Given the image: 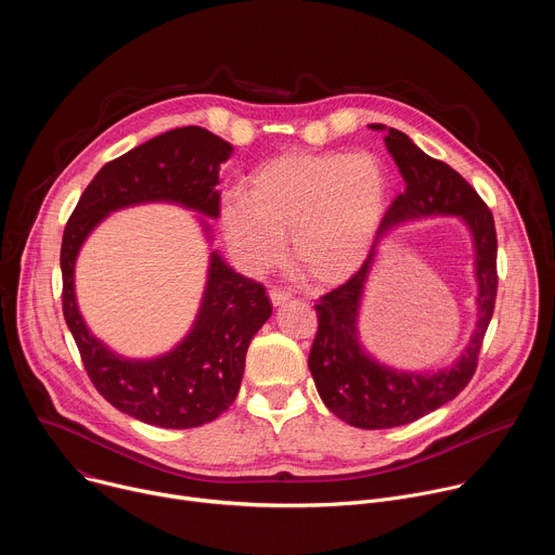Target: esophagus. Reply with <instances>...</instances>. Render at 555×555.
<instances>
[{
	"label": "esophagus",
	"instance_id": "obj_1",
	"mask_svg": "<svg viewBox=\"0 0 555 555\" xmlns=\"http://www.w3.org/2000/svg\"><path fill=\"white\" fill-rule=\"evenodd\" d=\"M289 292L287 289H283V287H272L270 289V300H272V305L274 307H279V305H283L285 300H289Z\"/></svg>",
	"mask_w": 555,
	"mask_h": 555
}]
</instances>
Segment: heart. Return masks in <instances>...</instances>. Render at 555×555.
Returning <instances> with one entry per match:
<instances>
[{
	"mask_svg": "<svg viewBox=\"0 0 555 555\" xmlns=\"http://www.w3.org/2000/svg\"><path fill=\"white\" fill-rule=\"evenodd\" d=\"M388 208V178L371 153H287L263 165L246 193L223 197L219 225L230 255L257 272L289 235L294 266L315 283H340L369 257Z\"/></svg>",
	"mask_w": 555,
	"mask_h": 555,
	"instance_id": "obj_1",
	"label": "heart"
}]
</instances>
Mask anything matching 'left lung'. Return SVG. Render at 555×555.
Instances as JSON below:
<instances>
[{
	"label": "left lung",
	"mask_w": 555,
	"mask_h": 555,
	"mask_svg": "<svg viewBox=\"0 0 555 555\" xmlns=\"http://www.w3.org/2000/svg\"><path fill=\"white\" fill-rule=\"evenodd\" d=\"M384 131V144L404 178V193L384 215L377 240L362 268L315 305L319 332L309 351V371L325 406L349 426L377 430L411 424L454 400L477 371L483 336L496 302V228L490 208L454 169L424 153L406 133ZM456 216L473 236L480 319L462 356L437 372H402L373 359L359 343L357 319L378 246L395 228L426 216Z\"/></svg>",
	"instance_id": "8db88e82"
}]
</instances>
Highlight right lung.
I'll use <instances>...</instances> for the list:
<instances>
[{"instance_id": "right-lung-1", "label": "right lung", "mask_w": 555, "mask_h": 555, "mask_svg": "<svg viewBox=\"0 0 555 555\" xmlns=\"http://www.w3.org/2000/svg\"><path fill=\"white\" fill-rule=\"evenodd\" d=\"M232 144L202 127L155 135L107 163L78 199L61 244L63 315L86 371L120 413L160 428H195L217 420L236 398L246 353L272 315L266 287L210 253L206 287L191 332L171 351L135 360L112 351L86 325L76 302L74 268L88 236L114 210L138 204H178L199 217H219V167Z\"/></svg>"}]
</instances>
